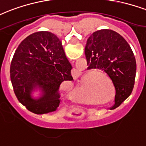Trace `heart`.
Segmentation results:
<instances>
[{"instance_id":"b5f03b06","label":"heart","mask_w":146,"mask_h":146,"mask_svg":"<svg viewBox=\"0 0 146 146\" xmlns=\"http://www.w3.org/2000/svg\"><path fill=\"white\" fill-rule=\"evenodd\" d=\"M98 85L96 86L95 90H94V95L96 96V97L100 100H105L106 98L109 97V96L110 95L111 93V90L110 89H109L108 87H106L103 83L102 82H98ZM92 85L91 83H82V86H81V91L83 92V94L80 93L79 94L76 99H77L79 101H80L82 103H86V104H89V105H93V104H96L95 101H93V100H91L89 97H87V96L86 94V92L90 90V88H91ZM79 90V87L76 86L73 89V96H76V91Z\"/></svg>"}]
</instances>
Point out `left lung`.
<instances>
[{
	"instance_id": "8db88e82",
	"label": "left lung",
	"mask_w": 146,
	"mask_h": 146,
	"mask_svg": "<svg viewBox=\"0 0 146 146\" xmlns=\"http://www.w3.org/2000/svg\"><path fill=\"white\" fill-rule=\"evenodd\" d=\"M85 54L88 69H100L111 79L118 107L126 100L135 83L136 63L132 49L115 31L103 29L93 33L86 41Z\"/></svg>"
}]
</instances>
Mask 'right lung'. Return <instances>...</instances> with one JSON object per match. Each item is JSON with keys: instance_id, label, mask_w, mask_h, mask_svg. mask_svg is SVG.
Returning a JSON list of instances; mask_svg holds the SVG:
<instances>
[{"instance_id": "right-lung-1", "label": "right lung", "mask_w": 146, "mask_h": 146, "mask_svg": "<svg viewBox=\"0 0 146 146\" xmlns=\"http://www.w3.org/2000/svg\"><path fill=\"white\" fill-rule=\"evenodd\" d=\"M71 69L55 34L32 33L20 43L11 62V80L17 100L33 113L54 112L61 103L60 84L73 80Z\"/></svg>"}]
</instances>
